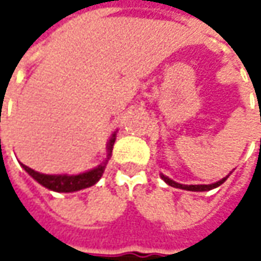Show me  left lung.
<instances>
[{
	"label": "left lung",
	"instance_id": "8db88e82",
	"mask_svg": "<svg viewBox=\"0 0 261 261\" xmlns=\"http://www.w3.org/2000/svg\"><path fill=\"white\" fill-rule=\"evenodd\" d=\"M229 174H231V173H229ZM229 174L225 175L224 178H221L219 181L212 183V185H180V183H177V181H174V180H171L170 177H167V175H164V174H161V178L166 181L167 185L171 186V187L183 189V190H189V192H207V190H212V189H215V187H218V186L222 185L226 178L229 177Z\"/></svg>",
	"mask_w": 261,
	"mask_h": 261
}]
</instances>
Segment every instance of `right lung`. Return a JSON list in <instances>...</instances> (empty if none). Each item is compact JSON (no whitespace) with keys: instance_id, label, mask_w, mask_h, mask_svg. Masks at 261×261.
Here are the masks:
<instances>
[{"instance_id":"add662e5","label":"right lung","mask_w":261,"mask_h":261,"mask_svg":"<svg viewBox=\"0 0 261 261\" xmlns=\"http://www.w3.org/2000/svg\"><path fill=\"white\" fill-rule=\"evenodd\" d=\"M116 132L115 130L109 142H107V156L106 160L98 164L94 168L88 170L86 173H80V174H43V173H39L35 171L33 168L21 164V167L25 170L27 174H30L39 185H42L46 189L52 190V192H58V193H72V192H78V190H83L87 187H91L94 186L105 173V168L107 166V161L110 160L112 155V151H113V145H115L116 141Z\"/></svg>"}]
</instances>
